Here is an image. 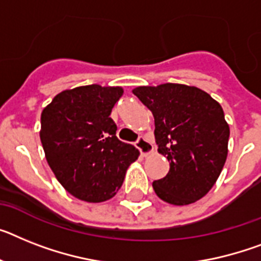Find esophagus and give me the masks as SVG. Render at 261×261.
<instances>
[{"mask_svg": "<svg viewBox=\"0 0 261 261\" xmlns=\"http://www.w3.org/2000/svg\"><path fill=\"white\" fill-rule=\"evenodd\" d=\"M135 147L141 151L142 156H148V155H151L152 152H154V147H152V144H151L150 142H148L144 137L138 138L137 142H135Z\"/></svg>", "mask_w": 261, "mask_h": 261, "instance_id": "1", "label": "esophagus"}]
</instances>
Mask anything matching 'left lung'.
<instances>
[{"label":"left lung","mask_w":261,"mask_h":261,"mask_svg":"<svg viewBox=\"0 0 261 261\" xmlns=\"http://www.w3.org/2000/svg\"><path fill=\"white\" fill-rule=\"evenodd\" d=\"M155 119L159 154L170 171L154 180L155 194L170 204L199 200L215 185L228 154L229 127L222 106L203 90L179 83L133 90Z\"/></svg>","instance_id":"1"}]
</instances>
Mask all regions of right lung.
<instances>
[{
    "mask_svg": "<svg viewBox=\"0 0 261 261\" xmlns=\"http://www.w3.org/2000/svg\"><path fill=\"white\" fill-rule=\"evenodd\" d=\"M122 87L99 85L65 90L41 114V142L56 178L89 203L109 200L122 187L139 151L117 138L110 118Z\"/></svg>",
    "mask_w": 261,
    "mask_h": 261,
    "instance_id": "obj_1",
    "label": "right lung"
}]
</instances>
